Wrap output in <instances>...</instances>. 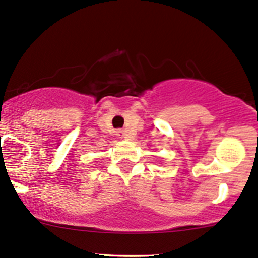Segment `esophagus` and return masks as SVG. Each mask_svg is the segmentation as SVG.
Listing matches in <instances>:
<instances>
[{
  "label": "esophagus",
  "mask_w": 258,
  "mask_h": 258,
  "mask_svg": "<svg viewBox=\"0 0 258 258\" xmlns=\"http://www.w3.org/2000/svg\"><path fill=\"white\" fill-rule=\"evenodd\" d=\"M116 135H117V136L120 137V138H123V136H124V131H123V130H118L117 134H116Z\"/></svg>",
  "instance_id": "obj_1"
}]
</instances>
